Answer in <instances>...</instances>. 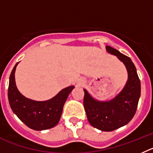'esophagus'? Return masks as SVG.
<instances>
[{
    "label": "esophagus",
    "instance_id": "obj_1",
    "mask_svg": "<svg viewBox=\"0 0 153 153\" xmlns=\"http://www.w3.org/2000/svg\"><path fill=\"white\" fill-rule=\"evenodd\" d=\"M84 83H85V81H84V80H80V84H81V85H82V84Z\"/></svg>",
    "mask_w": 153,
    "mask_h": 153
}]
</instances>
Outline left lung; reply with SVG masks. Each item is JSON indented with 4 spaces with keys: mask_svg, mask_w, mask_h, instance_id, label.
Instances as JSON below:
<instances>
[{
    "mask_svg": "<svg viewBox=\"0 0 153 153\" xmlns=\"http://www.w3.org/2000/svg\"><path fill=\"white\" fill-rule=\"evenodd\" d=\"M106 49L115 55L126 65L128 80L124 88L115 98L110 101H97L86 90L84 107L89 123L101 131H113L127 124L134 117L140 97L141 85L137 69L130 58L109 46Z\"/></svg>",
    "mask_w": 153,
    "mask_h": 153,
    "instance_id": "left-lung-1",
    "label": "left lung"
}]
</instances>
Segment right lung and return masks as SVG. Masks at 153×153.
Returning a JSON list of instances; mask_svg holds the SVG:
<instances>
[{"instance_id": "1", "label": "right lung", "mask_w": 153, "mask_h": 153, "mask_svg": "<svg viewBox=\"0 0 153 153\" xmlns=\"http://www.w3.org/2000/svg\"><path fill=\"white\" fill-rule=\"evenodd\" d=\"M18 62L10 75L8 100L13 112L30 129L48 130L57 125L62 113L63 106L74 86L62 90L56 97L46 101H35L23 96L16 86L14 73Z\"/></svg>"}]
</instances>
